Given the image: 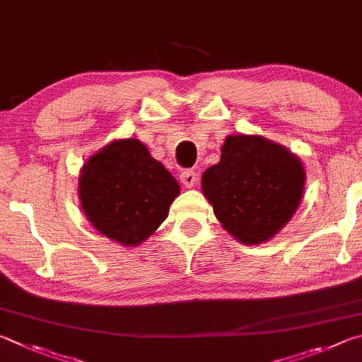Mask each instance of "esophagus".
Listing matches in <instances>:
<instances>
[{"instance_id":"esophagus-1","label":"esophagus","mask_w":362,"mask_h":362,"mask_svg":"<svg viewBox=\"0 0 362 362\" xmlns=\"http://www.w3.org/2000/svg\"><path fill=\"white\" fill-rule=\"evenodd\" d=\"M180 180L186 187H194L195 182H197V173L191 168H186L180 173Z\"/></svg>"}]
</instances>
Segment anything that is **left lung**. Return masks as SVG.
<instances>
[{
  "label": "left lung",
  "mask_w": 362,
  "mask_h": 362,
  "mask_svg": "<svg viewBox=\"0 0 362 362\" xmlns=\"http://www.w3.org/2000/svg\"><path fill=\"white\" fill-rule=\"evenodd\" d=\"M305 171L299 158L262 136H227L202 191L224 229L246 245L267 242L300 204Z\"/></svg>",
  "instance_id": "8db88e82"
}]
</instances>
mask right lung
<instances>
[{
  "instance_id": "add662e5",
  "label": "right lung",
  "mask_w": 362,
  "mask_h": 362,
  "mask_svg": "<svg viewBox=\"0 0 362 362\" xmlns=\"http://www.w3.org/2000/svg\"><path fill=\"white\" fill-rule=\"evenodd\" d=\"M180 186L138 139L107 144L84 165L79 197L87 219L107 238L133 246L165 218Z\"/></svg>"
}]
</instances>
